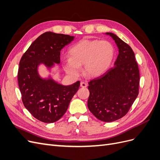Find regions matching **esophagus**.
Listing matches in <instances>:
<instances>
[{"mask_svg":"<svg viewBox=\"0 0 160 160\" xmlns=\"http://www.w3.org/2000/svg\"><path fill=\"white\" fill-rule=\"evenodd\" d=\"M87 86H88V84H87L85 82H83V81L81 82V88H86Z\"/></svg>","mask_w":160,"mask_h":160,"instance_id":"esophagus-1","label":"esophagus"}]
</instances>
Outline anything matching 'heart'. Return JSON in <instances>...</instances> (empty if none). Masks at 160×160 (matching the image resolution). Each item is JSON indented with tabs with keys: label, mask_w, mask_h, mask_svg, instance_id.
Instances as JSON below:
<instances>
[{
	"label": "heart",
	"mask_w": 160,
	"mask_h": 160,
	"mask_svg": "<svg viewBox=\"0 0 160 160\" xmlns=\"http://www.w3.org/2000/svg\"><path fill=\"white\" fill-rule=\"evenodd\" d=\"M69 55L65 65L69 73L79 75L80 66L84 65L87 75L98 77L109 69L115 55V48L108 41L85 39L72 46Z\"/></svg>",
	"instance_id": "1"
}]
</instances>
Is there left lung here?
<instances>
[{"mask_svg": "<svg viewBox=\"0 0 160 160\" xmlns=\"http://www.w3.org/2000/svg\"><path fill=\"white\" fill-rule=\"evenodd\" d=\"M106 34L115 41L119 55L113 67L88 83V106L98 119L111 122L126 115L137 98L139 71L131 47L115 34Z\"/></svg>", "mask_w": 160, "mask_h": 160, "instance_id": "8db88e82", "label": "left lung"}]
</instances>
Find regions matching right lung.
I'll return each mask as SVG.
<instances>
[{"label": "right lung", "mask_w": 160, "mask_h": 160, "mask_svg": "<svg viewBox=\"0 0 160 160\" xmlns=\"http://www.w3.org/2000/svg\"><path fill=\"white\" fill-rule=\"evenodd\" d=\"M73 38L46 32L32 43L19 62L17 77L22 101L33 117L42 122L53 123L62 117L80 82L64 86L51 79H42L38 74V65L51 67L54 62L59 63L61 49Z\"/></svg>", "instance_id": "obj_1"}]
</instances>
